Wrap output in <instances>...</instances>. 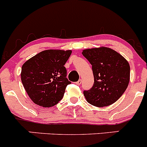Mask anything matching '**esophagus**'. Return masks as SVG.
I'll return each mask as SVG.
<instances>
[{
    "mask_svg": "<svg viewBox=\"0 0 147 147\" xmlns=\"http://www.w3.org/2000/svg\"><path fill=\"white\" fill-rule=\"evenodd\" d=\"M82 79H79V80L78 81V82H76V84H77V85H80L81 84H82Z\"/></svg>",
    "mask_w": 147,
    "mask_h": 147,
    "instance_id": "1",
    "label": "esophagus"
}]
</instances>
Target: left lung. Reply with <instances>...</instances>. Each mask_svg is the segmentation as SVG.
<instances>
[{
    "mask_svg": "<svg viewBox=\"0 0 147 147\" xmlns=\"http://www.w3.org/2000/svg\"><path fill=\"white\" fill-rule=\"evenodd\" d=\"M82 55L92 65L94 84L84 95L89 104L105 107L115 102L128 87L130 65L116 51L108 47L86 49Z\"/></svg>",
    "mask_w": 147,
    "mask_h": 147,
    "instance_id": "1",
    "label": "left lung"
}]
</instances>
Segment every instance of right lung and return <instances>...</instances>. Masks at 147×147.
Segmentation results:
<instances>
[{"label": "right lung", "instance_id": "right-lung-1", "mask_svg": "<svg viewBox=\"0 0 147 147\" xmlns=\"http://www.w3.org/2000/svg\"><path fill=\"white\" fill-rule=\"evenodd\" d=\"M71 54V50H44L22 65V84L35 104L51 107L62 100L65 88L71 83L64 66Z\"/></svg>", "mask_w": 147, "mask_h": 147}]
</instances>
